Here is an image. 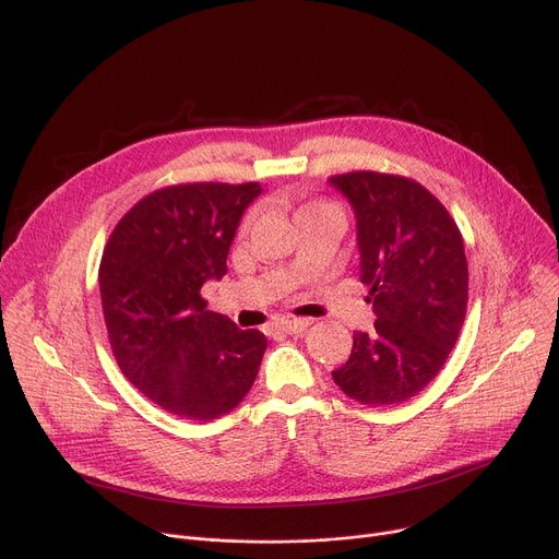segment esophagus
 I'll list each match as a JSON object with an SVG mask.
<instances>
[{
	"instance_id": "34e87169",
	"label": "esophagus",
	"mask_w": 559,
	"mask_h": 559,
	"mask_svg": "<svg viewBox=\"0 0 559 559\" xmlns=\"http://www.w3.org/2000/svg\"><path fill=\"white\" fill-rule=\"evenodd\" d=\"M309 325L311 321H307V318H285V321L276 323V330L283 334H302Z\"/></svg>"
}]
</instances>
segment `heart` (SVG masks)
Segmentation results:
<instances>
[{
    "label": "heart",
    "mask_w": 559,
    "mask_h": 559,
    "mask_svg": "<svg viewBox=\"0 0 559 559\" xmlns=\"http://www.w3.org/2000/svg\"><path fill=\"white\" fill-rule=\"evenodd\" d=\"M309 207H313V205H309ZM305 210H307V207H305Z\"/></svg>",
    "instance_id": "b5f03b06"
}]
</instances>
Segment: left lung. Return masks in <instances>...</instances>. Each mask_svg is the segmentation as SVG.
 <instances>
[{"label":"left lung","mask_w":559,"mask_h":559,"mask_svg":"<svg viewBox=\"0 0 559 559\" xmlns=\"http://www.w3.org/2000/svg\"><path fill=\"white\" fill-rule=\"evenodd\" d=\"M330 183L354 207L360 281L376 313L373 332L354 334L349 360L332 378L360 405H401L438 376L462 330L468 300L462 234L414 179L362 170Z\"/></svg>","instance_id":"obj_1"}]
</instances>
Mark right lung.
<instances>
[{
    "instance_id": "obj_1",
    "label": "right lung",
    "mask_w": 559,
    "mask_h": 559,
    "mask_svg": "<svg viewBox=\"0 0 559 559\" xmlns=\"http://www.w3.org/2000/svg\"><path fill=\"white\" fill-rule=\"evenodd\" d=\"M259 183H179L143 197L112 229L99 292L112 356L158 407L188 418L229 414L252 389L267 338L210 311L201 287L227 252Z\"/></svg>"
}]
</instances>
